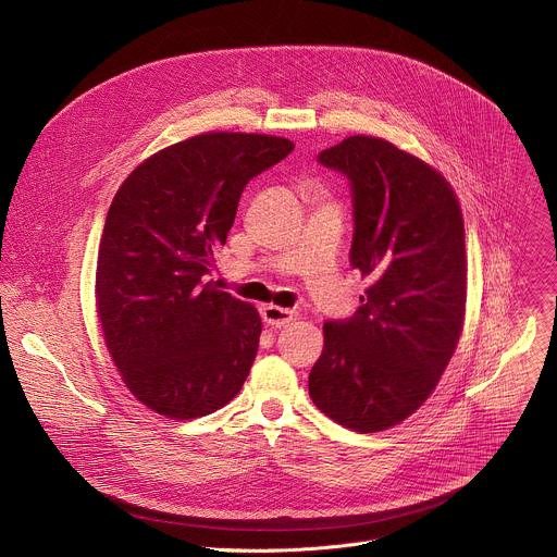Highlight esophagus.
<instances>
[{
	"label": "esophagus",
	"mask_w": 557,
	"mask_h": 557,
	"mask_svg": "<svg viewBox=\"0 0 557 557\" xmlns=\"http://www.w3.org/2000/svg\"><path fill=\"white\" fill-rule=\"evenodd\" d=\"M293 310H288V308H280V306H264L262 308V320L269 324V326H273V329H282V326H286V324H290L293 322Z\"/></svg>",
	"instance_id": "34e87169"
}]
</instances>
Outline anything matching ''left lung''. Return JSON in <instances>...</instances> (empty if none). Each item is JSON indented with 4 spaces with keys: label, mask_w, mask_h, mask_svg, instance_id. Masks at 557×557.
<instances>
[{
    "label": "left lung",
    "mask_w": 557,
    "mask_h": 557,
    "mask_svg": "<svg viewBox=\"0 0 557 557\" xmlns=\"http://www.w3.org/2000/svg\"><path fill=\"white\" fill-rule=\"evenodd\" d=\"M317 161L350 183V267L370 286L350 320L324 324L308 392L339 425L381 432L423 406L456 350L467 297L462 213L436 170L383 138L350 136Z\"/></svg>",
    "instance_id": "obj_1"
}]
</instances>
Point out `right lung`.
Masks as SVG:
<instances>
[{"instance_id": "add662e5", "label": "right lung", "mask_w": 557, "mask_h": 557, "mask_svg": "<svg viewBox=\"0 0 557 557\" xmlns=\"http://www.w3.org/2000/svg\"><path fill=\"white\" fill-rule=\"evenodd\" d=\"M293 147L264 134H200L149 156L119 187L99 247L97 312L125 385L149 410L198 419L247 381L260 314L205 277L247 183Z\"/></svg>"}]
</instances>
